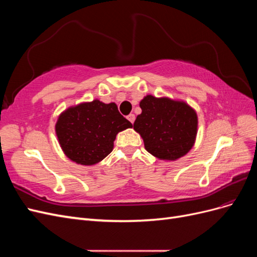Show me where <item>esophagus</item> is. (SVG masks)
I'll return each mask as SVG.
<instances>
[{"label": "esophagus", "instance_id": "obj_1", "mask_svg": "<svg viewBox=\"0 0 257 257\" xmlns=\"http://www.w3.org/2000/svg\"><path fill=\"white\" fill-rule=\"evenodd\" d=\"M127 120H128L131 123H134V121H135V114H133V113L128 114V115H127Z\"/></svg>", "mask_w": 257, "mask_h": 257}]
</instances>
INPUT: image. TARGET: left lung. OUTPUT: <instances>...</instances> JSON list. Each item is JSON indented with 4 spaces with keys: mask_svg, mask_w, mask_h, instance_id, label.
I'll use <instances>...</instances> for the list:
<instances>
[{
    "mask_svg": "<svg viewBox=\"0 0 257 257\" xmlns=\"http://www.w3.org/2000/svg\"><path fill=\"white\" fill-rule=\"evenodd\" d=\"M139 106L134 130L142 136L146 150L163 161H176L195 144L198 118L183 100L145 96Z\"/></svg>",
    "mask_w": 257,
    "mask_h": 257,
    "instance_id": "left-lung-1",
    "label": "left lung"
}]
</instances>
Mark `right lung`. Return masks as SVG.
<instances>
[{
    "instance_id": "add662e5",
    "label": "right lung",
    "mask_w": 257,
    "mask_h": 257,
    "mask_svg": "<svg viewBox=\"0 0 257 257\" xmlns=\"http://www.w3.org/2000/svg\"><path fill=\"white\" fill-rule=\"evenodd\" d=\"M133 125L115 103L98 99L68 107L56 123V134L66 157L80 165H94L113 149L119 132Z\"/></svg>"
}]
</instances>
